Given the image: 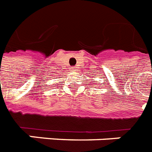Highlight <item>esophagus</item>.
I'll return each instance as SVG.
<instances>
[{
    "instance_id": "1",
    "label": "esophagus",
    "mask_w": 152,
    "mask_h": 152,
    "mask_svg": "<svg viewBox=\"0 0 152 152\" xmlns=\"http://www.w3.org/2000/svg\"><path fill=\"white\" fill-rule=\"evenodd\" d=\"M71 69H72V71H75V69H74V68H71Z\"/></svg>"
}]
</instances>
